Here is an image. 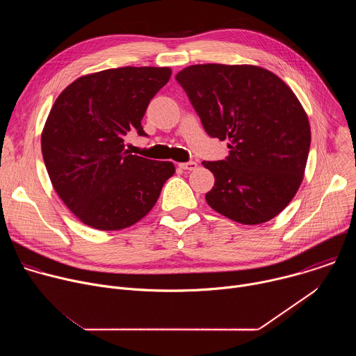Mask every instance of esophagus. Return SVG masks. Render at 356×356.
Instances as JSON below:
<instances>
[{
  "label": "esophagus",
  "instance_id": "esophagus-1",
  "mask_svg": "<svg viewBox=\"0 0 356 356\" xmlns=\"http://www.w3.org/2000/svg\"><path fill=\"white\" fill-rule=\"evenodd\" d=\"M179 166H180V169H183V170H194V169H197V163L193 162V161L186 162V163H179Z\"/></svg>",
  "mask_w": 356,
  "mask_h": 356
}]
</instances>
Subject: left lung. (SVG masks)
I'll return each instance as SVG.
<instances>
[{
    "instance_id": "1",
    "label": "left lung",
    "mask_w": 356,
    "mask_h": 356,
    "mask_svg": "<svg viewBox=\"0 0 356 356\" xmlns=\"http://www.w3.org/2000/svg\"><path fill=\"white\" fill-rule=\"evenodd\" d=\"M202 127L228 139L225 161L202 162L216 177L209 206L245 225L266 222L296 195L312 132L291 88L252 65H194L176 74Z\"/></svg>"
}]
</instances>
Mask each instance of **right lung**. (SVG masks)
<instances>
[{
    "mask_svg": "<svg viewBox=\"0 0 356 356\" xmlns=\"http://www.w3.org/2000/svg\"><path fill=\"white\" fill-rule=\"evenodd\" d=\"M169 67H120L81 76L56 98L42 131L54 188L86 225L117 231L142 220L175 175L172 162L131 155L124 136H146L142 118Z\"/></svg>",
    "mask_w": 356,
    "mask_h": 356,
    "instance_id": "right-lung-1",
    "label": "right lung"
}]
</instances>
